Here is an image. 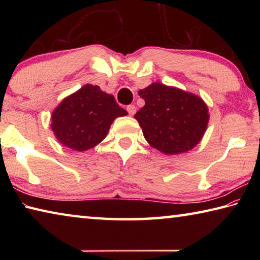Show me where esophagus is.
<instances>
[{
    "label": "esophagus",
    "mask_w": 260,
    "mask_h": 260,
    "mask_svg": "<svg viewBox=\"0 0 260 260\" xmlns=\"http://www.w3.org/2000/svg\"><path fill=\"white\" fill-rule=\"evenodd\" d=\"M126 110H127V112H128V114L129 116H134L135 114V112H136V108H135V105H128V107L126 108Z\"/></svg>",
    "instance_id": "34e87169"
}]
</instances>
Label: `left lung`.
<instances>
[{
  "mask_svg": "<svg viewBox=\"0 0 260 260\" xmlns=\"http://www.w3.org/2000/svg\"><path fill=\"white\" fill-rule=\"evenodd\" d=\"M139 95L146 104L134 118L152 148L178 155L190 150L203 138L210 116L197 95L159 82L141 89Z\"/></svg>",
  "mask_w": 260,
  "mask_h": 260,
  "instance_id": "8db88e82",
  "label": "left lung"
}]
</instances>
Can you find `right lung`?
Segmentation results:
<instances>
[{"mask_svg":"<svg viewBox=\"0 0 260 260\" xmlns=\"http://www.w3.org/2000/svg\"><path fill=\"white\" fill-rule=\"evenodd\" d=\"M126 114L112 95L99 86L85 85L54 110L51 129L63 146L85 151L103 141L113 120Z\"/></svg>","mask_w":260,"mask_h":260,"instance_id":"obj_1","label":"right lung"}]
</instances>
